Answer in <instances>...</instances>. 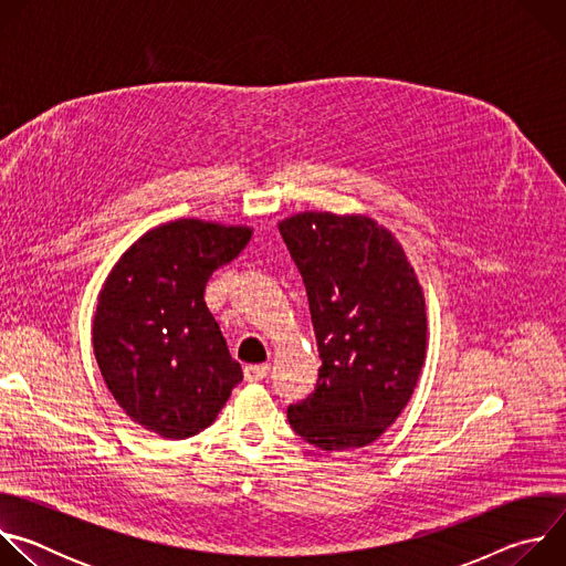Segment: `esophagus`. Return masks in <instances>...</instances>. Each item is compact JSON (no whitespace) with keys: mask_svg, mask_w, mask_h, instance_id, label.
I'll return each mask as SVG.
<instances>
[{"mask_svg":"<svg viewBox=\"0 0 566 566\" xmlns=\"http://www.w3.org/2000/svg\"><path fill=\"white\" fill-rule=\"evenodd\" d=\"M269 365L266 363H262V365H249L247 369H244V376H247V380H262V378H266L269 376Z\"/></svg>","mask_w":566,"mask_h":566,"instance_id":"obj_1","label":"esophagus"}]
</instances>
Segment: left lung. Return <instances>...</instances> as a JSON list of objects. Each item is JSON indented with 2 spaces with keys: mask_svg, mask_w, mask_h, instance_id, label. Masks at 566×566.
Here are the masks:
<instances>
[{
  "mask_svg": "<svg viewBox=\"0 0 566 566\" xmlns=\"http://www.w3.org/2000/svg\"><path fill=\"white\" fill-rule=\"evenodd\" d=\"M311 308L315 389L286 410L319 450L376 441L408 406L426 360V302L389 230L358 214L302 212L280 223Z\"/></svg>",
  "mask_w": 566,
  "mask_h": 566,
  "instance_id": "8db88e82",
  "label": "left lung"
}]
</instances>
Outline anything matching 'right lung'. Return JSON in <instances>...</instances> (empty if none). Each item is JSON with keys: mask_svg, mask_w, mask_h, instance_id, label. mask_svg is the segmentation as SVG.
<instances>
[{"mask_svg": "<svg viewBox=\"0 0 566 566\" xmlns=\"http://www.w3.org/2000/svg\"><path fill=\"white\" fill-rule=\"evenodd\" d=\"M251 230L179 219L140 237L107 277L94 354L125 415L164 439L208 428L244 378L203 291L247 249Z\"/></svg>", "mask_w": 566, "mask_h": 566, "instance_id": "add662e5", "label": "right lung"}]
</instances>
